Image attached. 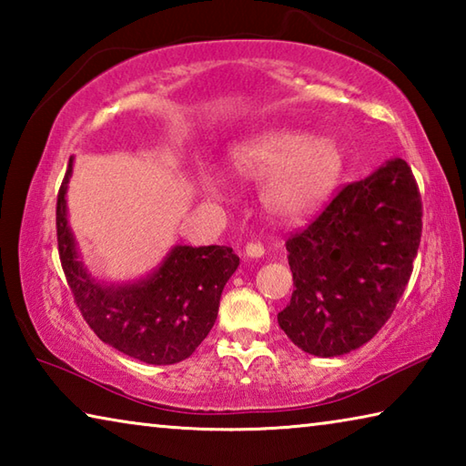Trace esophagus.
<instances>
[{"label":"esophagus","mask_w":466,"mask_h":466,"mask_svg":"<svg viewBox=\"0 0 466 466\" xmlns=\"http://www.w3.org/2000/svg\"><path fill=\"white\" fill-rule=\"evenodd\" d=\"M265 255V247L261 242H248L247 244V257H252V258H258Z\"/></svg>","instance_id":"obj_1"}]
</instances>
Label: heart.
Returning a JSON list of instances; mask_svg holds the SVG:
<instances>
[{"instance_id":"1","label":"heart","mask_w":466,"mask_h":466,"mask_svg":"<svg viewBox=\"0 0 466 466\" xmlns=\"http://www.w3.org/2000/svg\"><path fill=\"white\" fill-rule=\"evenodd\" d=\"M238 175L267 180L263 201L281 219H298L312 211L335 187L341 172V152L329 137L278 129L234 149ZM216 191V183H208Z\"/></svg>"}]
</instances>
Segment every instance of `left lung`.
Listing matches in <instances>:
<instances>
[{
  "label": "left lung",
  "instance_id": "left-lung-1",
  "mask_svg": "<svg viewBox=\"0 0 466 466\" xmlns=\"http://www.w3.org/2000/svg\"><path fill=\"white\" fill-rule=\"evenodd\" d=\"M421 195L405 160L345 185L286 242L294 294L278 322L319 358L368 343L397 309L421 242Z\"/></svg>",
  "mask_w": 466,
  "mask_h": 466
}]
</instances>
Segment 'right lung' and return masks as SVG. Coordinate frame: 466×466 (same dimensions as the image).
<instances>
[{"instance_id":"add662e5","label":"right lung","mask_w":466,"mask_h":466,"mask_svg":"<svg viewBox=\"0 0 466 466\" xmlns=\"http://www.w3.org/2000/svg\"><path fill=\"white\" fill-rule=\"evenodd\" d=\"M72 157L57 193V244L63 273L84 320L100 341L146 364L168 366L187 360L209 335L219 298L240 258L230 247H175L147 279L105 288L77 261L67 226L66 191Z\"/></svg>"}]
</instances>
